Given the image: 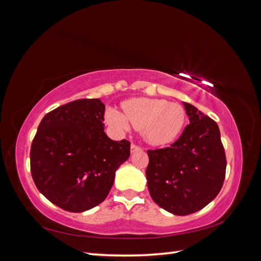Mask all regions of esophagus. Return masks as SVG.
<instances>
[{"instance_id": "esophagus-1", "label": "esophagus", "mask_w": 261, "mask_h": 261, "mask_svg": "<svg viewBox=\"0 0 261 261\" xmlns=\"http://www.w3.org/2000/svg\"><path fill=\"white\" fill-rule=\"evenodd\" d=\"M140 150H141V147H139V145H137L135 143L131 144V152L132 153L133 152H137V151H140Z\"/></svg>"}]
</instances>
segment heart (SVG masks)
Listing matches in <instances>:
<instances>
[{
    "label": "heart",
    "instance_id": "b5f03b06",
    "mask_svg": "<svg viewBox=\"0 0 261 261\" xmlns=\"http://www.w3.org/2000/svg\"><path fill=\"white\" fill-rule=\"evenodd\" d=\"M109 123L122 131L131 125L142 130L145 140L154 145L172 142L184 128L186 112L178 103L159 99L137 98L126 101L123 113L110 109L107 113Z\"/></svg>",
    "mask_w": 261,
    "mask_h": 261
}]
</instances>
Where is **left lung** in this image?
Returning a JSON list of instances; mask_svg holds the SVG:
<instances>
[{"instance_id":"obj_1","label":"left lung","mask_w":261,"mask_h":261,"mask_svg":"<svg viewBox=\"0 0 261 261\" xmlns=\"http://www.w3.org/2000/svg\"><path fill=\"white\" fill-rule=\"evenodd\" d=\"M190 123L170 147L148 150L145 171L153 201L169 213L187 216L217 197L226 175V154L218 124L184 102Z\"/></svg>"}]
</instances>
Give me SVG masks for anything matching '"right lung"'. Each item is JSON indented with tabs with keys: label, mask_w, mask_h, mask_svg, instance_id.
Here are the masks:
<instances>
[{
	"label": "right lung",
	"mask_w": 261,
	"mask_h": 261,
	"mask_svg": "<svg viewBox=\"0 0 261 261\" xmlns=\"http://www.w3.org/2000/svg\"><path fill=\"white\" fill-rule=\"evenodd\" d=\"M105 110L100 99L75 100L46 113L39 124L30 152L32 178L63 210L83 213L101 203L129 159L130 142L106 135Z\"/></svg>",
	"instance_id": "right-lung-1"
}]
</instances>
